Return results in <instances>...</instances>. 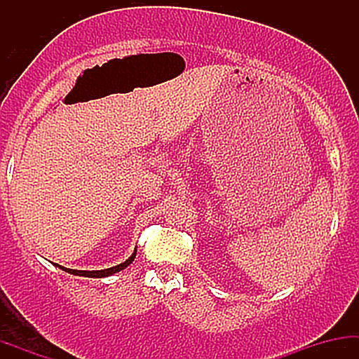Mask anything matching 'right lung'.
Returning <instances> with one entry per match:
<instances>
[{"label":"right lung","instance_id":"1","mask_svg":"<svg viewBox=\"0 0 359 359\" xmlns=\"http://www.w3.org/2000/svg\"><path fill=\"white\" fill-rule=\"evenodd\" d=\"M135 257H137V250H135V253L131 255V257L128 258L125 263H119V265H116V266H111V269H106V270H96V271L71 270V269H64V266H60V265H57V266H59V269H62V270L69 271V273H72V275H79V277H96V278H101V277H109V275H113V273H116V271H119V270L126 269V266L130 265L131 262H133Z\"/></svg>","mask_w":359,"mask_h":359}]
</instances>
